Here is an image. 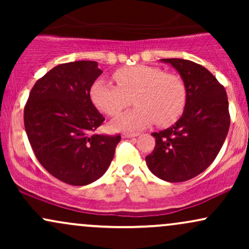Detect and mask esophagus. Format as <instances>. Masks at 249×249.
Wrapping results in <instances>:
<instances>
[{"label": "esophagus", "instance_id": "1", "mask_svg": "<svg viewBox=\"0 0 249 249\" xmlns=\"http://www.w3.org/2000/svg\"><path fill=\"white\" fill-rule=\"evenodd\" d=\"M137 136H138V133H131V132L123 133V137H125V138H132V137H137Z\"/></svg>", "mask_w": 249, "mask_h": 249}]
</instances>
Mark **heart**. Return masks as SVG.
<instances>
[{
	"label": "heart",
	"mask_w": 249,
	"mask_h": 249,
	"mask_svg": "<svg viewBox=\"0 0 249 249\" xmlns=\"http://www.w3.org/2000/svg\"><path fill=\"white\" fill-rule=\"evenodd\" d=\"M117 85L98 78L90 88L92 104L104 115L118 116L133 102L137 107L112 123L115 128L139 130L156 123L166 127L184 113L187 89L182 78L151 65H132L112 73Z\"/></svg>",
	"instance_id": "obj_1"
}]
</instances>
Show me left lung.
Wrapping results in <instances>:
<instances>
[{
    "instance_id": "left-lung-1",
    "label": "left lung",
    "mask_w": 249,
    "mask_h": 249,
    "mask_svg": "<svg viewBox=\"0 0 249 249\" xmlns=\"http://www.w3.org/2000/svg\"><path fill=\"white\" fill-rule=\"evenodd\" d=\"M187 89L184 113L176 124L152 133L156 146L145 160L154 176L168 182L186 181L204 172L221 150L231 124L224 85L202 65L164 58Z\"/></svg>"
}]
</instances>
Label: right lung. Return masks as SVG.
Returning <instances> with one entry per match:
<instances>
[{
    "label": "right lung",
    "mask_w": 249,
    "mask_h": 249,
    "mask_svg": "<svg viewBox=\"0 0 249 249\" xmlns=\"http://www.w3.org/2000/svg\"><path fill=\"white\" fill-rule=\"evenodd\" d=\"M101 73L93 61L63 63L35 83L25 103V132L37 160L72 186L101 178L121 142V134H91L105 121L90 99Z\"/></svg>",
    "instance_id": "1"
}]
</instances>
